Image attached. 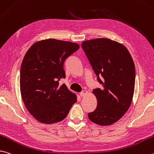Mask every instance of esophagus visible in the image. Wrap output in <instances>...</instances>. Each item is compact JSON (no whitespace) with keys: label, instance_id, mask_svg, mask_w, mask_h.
<instances>
[{"label":"esophagus","instance_id":"34e87169","mask_svg":"<svg viewBox=\"0 0 154 154\" xmlns=\"http://www.w3.org/2000/svg\"><path fill=\"white\" fill-rule=\"evenodd\" d=\"M87 94H88V91H87L86 90L83 91L82 92H81V93L79 94L81 97H85Z\"/></svg>","mask_w":154,"mask_h":154}]
</instances>
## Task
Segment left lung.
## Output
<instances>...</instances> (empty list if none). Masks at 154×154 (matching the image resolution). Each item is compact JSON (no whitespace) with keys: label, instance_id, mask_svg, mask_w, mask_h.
<instances>
[{"label":"left lung","instance_id":"obj_1","mask_svg":"<svg viewBox=\"0 0 154 154\" xmlns=\"http://www.w3.org/2000/svg\"><path fill=\"white\" fill-rule=\"evenodd\" d=\"M82 47L102 85L92 91L97 107L88 113V118L98 125H111L124 116L132 102L135 82L133 60L123 44L108 38L86 40Z\"/></svg>","mask_w":154,"mask_h":154}]
</instances>
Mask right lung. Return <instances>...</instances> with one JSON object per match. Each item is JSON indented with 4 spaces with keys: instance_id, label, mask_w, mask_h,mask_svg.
<instances>
[{
    "instance_id": "add662e5",
    "label": "right lung",
    "mask_w": 154,
    "mask_h": 154,
    "mask_svg": "<svg viewBox=\"0 0 154 154\" xmlns=\"http://www.w3.org/2000/svg\"><path fill=\"white\" fill-rule=\"evenodd\" d=\"M79 48L77 43L56 39L38 41L27 50L20 70V91L27 110L44 124L62 121L77 102V95L59 81L64 63Z\"/></svg>"
}]
</instances>
